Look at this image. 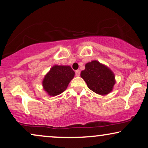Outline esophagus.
<instances>
[{"instance_id":"obj_1","label":"esophagus","mask_w":148,"mask_h":148,"mask_svg":"<svg viewBox=\"0 0 148 148\" xmlns=\"http://www.w3.org/2000/svg\"><path fill=\"white\" fill-rule=\"evenodd\" d=\"M75 75H76V76H79L80 75V71L79 70H76L75 71Z\"/></svg>"}]
</instances>
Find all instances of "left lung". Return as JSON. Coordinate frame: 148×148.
<instances>
[{"label":"left lung","mask_w":148,"mask_h":148,"mask_svg":"<svg viewBox=\"0 0 148 148\" xmlns=\"http://www.w3.org/2000/svg\"><path fill=\"white\" fill-rule=\"evenodd\" d=\"M85 66L81 77L91 90L100 95H106L112 90L116 82L114 74L108 66L98 60L88 62Z\"/></svg>","instance_id":"8db88e82"}]
</instances>
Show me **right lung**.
Listing matches in <instances>:
<instances>
[{
  "instance_id": "obj_1",
  "label": "right lung",
  "mask_w": 148,
  "mask_h": 148,
  "mask_svg": "<svg viewBox=\"0 0 148 148\" xmlns=\"http://www.w3.org/2000/svg\"><path fill=\"white\" fill-rule=\"evenodd\" d=\"M74 75V71L70 66L54 65L42 81L44 90L50 96H57L66 90Z\"/></svg>"
}]
</instances>
